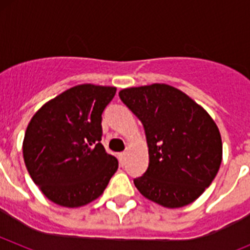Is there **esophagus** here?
Instances as JSON below:
<instances>
[{"instance_id":"1","label":"esophagus","mask_w":250,"mask_h":250,"mask_svg":"<svg viewBox=\"0 0 250 250\" xmlns=\"http://www.w3.org/2000/svg\"><path fill=\"white\" fill-rule=\"evenodd\" d=\"M126 155H127L126 151L120 152V154H119V159H120V164L121 165H125V163H126Z\"/></svg>"}]
</instances>
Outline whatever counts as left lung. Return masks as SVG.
I'll return each instance as SVG.
<instances>
[{
    "mask_svg": "<svg viewBox=\"0 0 250 250\" xmlns=\"http://www.w3.org/2000/svg\"><path fill=\"white\" fill-rule=\"evenodd\" d=\"M146 135L149 167L134 184L145 198L167 208L198 199L222 163V138L210 115L173 86L152 83L119 92Z\"/></svg>",
    "mask_w": 250,
    "mask_h": 250,
    "instance_id": "1",
    "label": "left lung"
}]
</instances>
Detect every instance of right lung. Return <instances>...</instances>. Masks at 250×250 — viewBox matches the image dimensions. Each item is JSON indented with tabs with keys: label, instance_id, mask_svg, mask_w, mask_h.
I'll use <instances>...</instances> for the list:
<instances>
[{
	"label": "right lung",
	"instance_id": "add662e5",
	"mask_svg": "<svg viewBox=\"0 0 250 250\" xmlns=\"http://www.w3.org/2000/svg\"><path fill=\"white\" fill-rule=\"evenodd\" d=\"M116 87L91 83L66 90L34 115L23 139V159L43 195L61 207L98 199L118 170L101 144L103 112Z\"/></svg>",
	"mask_w": 250,
	"mask_h": 250
}]
</instances>
